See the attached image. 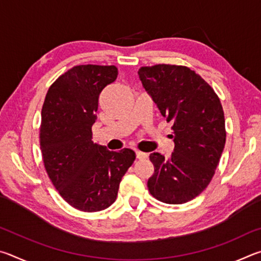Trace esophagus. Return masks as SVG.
Instances as JSON below:
<instances>
[{"label":"esophagus","instance_id":"obj_1","mask_svg":"<svg viewBox=\"0 0 261 261\" xmlns=\"http://www.w3.org/2000/svg\"><path fill=\"white\" fill-rule=\"evenodd\" d=\"M136 158L139 159V160H143V159H147L148 158V154L147 153H144V152H140V151H137L136 152Z\"/></svg>","mask_w":261,"mask_h":261}]
</instances>
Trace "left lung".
Returning <instances> with one entry per match:
<instances>
[{"label":"left lung","instance_id":"1","mask_svg":"<svg viewBox=\"0 0 261 261\" xmlns=\"http://www.w3.org/2000/svg\"><path fill=\"white\" fill-rule=\"evenodd\" d=\"M138 74L174 131L171 155H149L148 191L166 204H184L204 191L219 165L226 144L222 105L210 84L184 65L141 67Z\"/></svg>","mask_w":261,"mask_h":261}]
</instances>
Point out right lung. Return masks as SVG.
Segmentation results:
<instances>
[{
	"label": "right lung",
	"mask_w": 261,
	"mask_h": 261,
	"mask_svg": "<svg viewBox=\"0 0 261 261\" xmlns=\"http://www.w3.org/2000/svg\"><path fill=\"white\" fill-rule=\"evenodd\" d=\"M117 74L115 65H77L51 84L42 106L40 148L45 169L61 197L83 212L112 205L136 159L132 149L110 152L92 141L99 95Z\"/></svg>",
	"instance_id": "obj_1"
}]
</instances>
